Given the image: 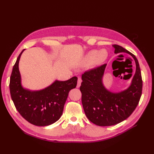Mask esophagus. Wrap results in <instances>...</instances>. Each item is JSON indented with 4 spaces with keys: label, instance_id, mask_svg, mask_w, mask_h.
I'll list each match as a JSON object with an SVG mask.
<instances>
[{
    "label": "esophagus",
    "instance_id": "esophagus-1",
    "mask_svg": "<svg viewBox=\"0 0 154 154\" xmlns=\"http://www.w3.org/2000/svg\"><path fill=\"white\" fill-rule=\"evenodd\" d=\"M82 82V79H81L80 78H78V82H77V86H76L78 88H79V87H80Z\"/></svg>",
    "mask_w": 154,
    "mask_h": 154
}]
</instances>
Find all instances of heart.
<instances>
[{
    "mask_svg": "<svg viewBox=\"0 0 154 154\" xmlns=\"http://www.w3.org/2000/svg\"><path fill=\"white\" fill-rule=\"evenodd\" d=\"M108 55V52L105 49H102L100 51L91 50L85 56L84 63L86 65L92 63L96 66H100L106 61Z\"/></svg>",
    "mask_w": 154,
    "mask_h": 154,
    "instance_id": "obj_1",
    "label": "heart"
}]
</instances>
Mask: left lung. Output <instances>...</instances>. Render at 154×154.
Wrapping results in <instances>:
<instances>
[{
    "label": "left lung",
    "mask_w": 154,
    "mask_h": 154,
    "mask_svg": "<svg viewBox=\"0 0 154 154\" xmlns=\"http://www.w3.org/2000/svg\"><path fill=\"white\" fill-rule=\"evenodd\" d=\"M114 53H126L131 55L136 62V72L130 85L123 91L112 92L103 83L106 64L86 71L82 74L80 90L85 114L94 124L106 127L122 122L136 109L142 94L143 81L136 57L118 45H113Z\"/></svg>",
    "instance_id": "obj_1"
}]
</instances>
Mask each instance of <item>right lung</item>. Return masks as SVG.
I'll list each match as a JSON object with an SVG mask.
<instances>
[{"mask_svg":"<svg viewBox=\"0 0 154 154\" xmlns=\"http://www.w3.org/2000/svg\"><path fill=\"white\" fill-rule=\"evenodd\" d=\"M22 50L13 67L10 90L11 99L20 114L29 123L40 127L55 123L63 113L69 91L75 88L78 78L67 81L55 80L40 91H30L22 87L18 63Z\"/></svg>","mask_w":154,"mask_h":154,"instance_id":"1","label":"right lung"}]
</instances>
